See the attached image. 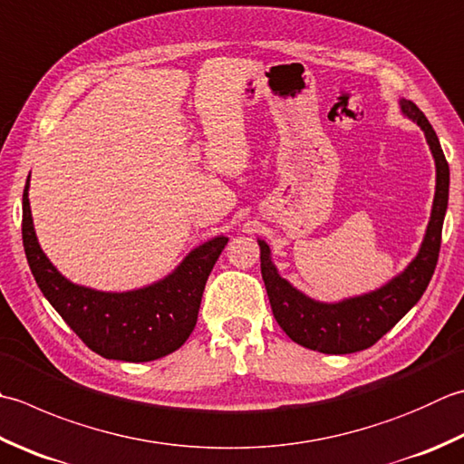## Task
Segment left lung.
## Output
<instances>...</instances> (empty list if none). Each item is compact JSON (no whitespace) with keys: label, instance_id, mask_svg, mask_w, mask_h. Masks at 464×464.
Instances as JSON below:
<instances>
[{"label":"left lung","instance_id":"obj_1","mask_svg":"<svg viewBox=\"0 0 464 464\" xmlns=\"http://www.w3.org/2000/svg\"><path fill=\"white\" fill-rule=\"evenodd\" d=\"M402 114L420 126L437 165V193L432 213L426 227L419 256L401 276L388 281L376 292L343 299L338 304H322L302 292L277 274L271 263V251L266 241H259L261 276L266 281L271 310L277 324L289 338L304 348L324 353H352L366 350L402 320L408 310L419 302L430 284L440 251L442 221L449 205V162L444 159L439 136L432 130L422 111L411 100H401Z\"/></svg>","mask_w":464,"mask_h":464}]
</instances>
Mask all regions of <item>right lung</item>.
Wrapping results in <instances>:
<instances>
[{"instance_id": "obj_1", "label": "right lung", "mask_w": 464, "mask_h": 464, "mask_svg": "<svg viewBox=\"0 0 464 464\" xmlns=\"http://www.w3.org/2000/svg\"><path fill=\"white\" fill-rule=\"evenodd\" d=\"M30 177L24 188L22 239L35 284L86 346L108 360L150 362L179 350L195 330L208 274L227 245L219 235L198 245L165 279L111 294L72 284L52 266L34 231Z\"/></svg>"}]
</instances>
